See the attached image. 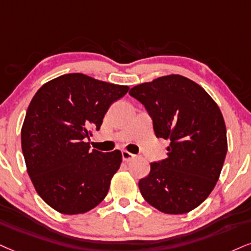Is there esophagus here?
<instances>
[{
	"label": "esophagus",
	"mask_w": 251,
	"mask_h": 251,
	"mask_svg": "<svg viewBox=\"0 0 251 251\" xmlns=\"http://www.w3.org/2000/svg\"><path fill=\"white\" fill-rule=\"evenodd\" d=\"M135 154L134 153H130V152H128V151L126 150H123L122 151V158H123V160H125V162H130V160H132L135 158Z\"/></svg>",
	"instance_id": "esophagus-1"
}]
</instances>
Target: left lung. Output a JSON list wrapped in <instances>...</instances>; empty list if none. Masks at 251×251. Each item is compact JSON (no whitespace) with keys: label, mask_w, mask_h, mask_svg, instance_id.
I'll return each mask as SVG.
<instances>
[{"label":"left lung","mask_w":251,"mask_h":251,"mask_svg":"<svg viewBox=\"0 0 251 251\" xmlns=\"http://www.w3.org/2000/svg\"><path fill=\"white\" fill-rule=\"evenodd\" d=\"M129 94L144 104L157 137L170 140L168 158L150 164L138 187L147 202L166 214L197 208L215 187L227 153V130L216 102L179 74L135 86Z\"/></svg>","instance_id":"1"}]
</instances>
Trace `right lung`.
Instances as JSON below:
<instances>
[{"label":"right lung","instance_id":"obj_1","mask_svg":"<svg viewBox=\"0 0 251 251\" xmlns=\"http://www.w3.org/2000/svg\"><path fill=\"white\" fill-rule=\"evenodd\" d=\"M128 91L70 73L44 83L32 98L22 126V151L37 193L54 211L82 214L106 198L122 153L91 150L86 140Z\"/></svg>","mask_w":251,"mask_h":251}]
</instances>
